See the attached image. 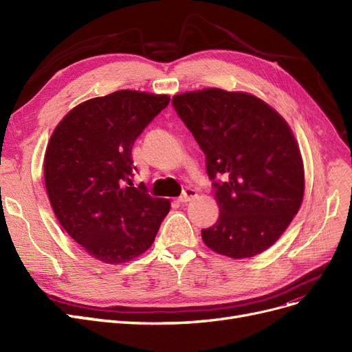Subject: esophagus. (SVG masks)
Segmentation results:
<instances>
[{"label":"esophagus","instance_id":"1","mask_svg":"<svg viewBox=\"0 0 352 352\" xmlns=\"http://www.w3.org/2000/svg\"><path fill=\"white\" fill-rule=\"evenodd\" d=\"M195 197H197V191L194 188L188 187V188L184 190V192L178 197V202H188V201H191Z\"/></svg>","mask_w":352,"mask_h":352}]
</instances>
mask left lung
<instances>
[{"instance_id": "obj_1", "label": "left lung", "mask_w": 352, "mask_h": 352, "mask_svg": "<svg viewBox=\"0 0 352 352\" xmlns=\"http://www.w3.org/2000/svg\"><path fill=\"white\" fill-rule=\"evenodd\" d=\"M178 117L206 154L219 206L201 235L230 258L270 248L298 212L304 197L300 148L285 120L247 92L206 88L173 98Z\"/></svg>"}]
</instances>
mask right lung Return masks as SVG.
Wrapping results in <instances>:
<instances>
[{
  "label": "right lung",
  "instance_id": "obj_1",
  "mask_svg": "<svg viewBox=\"0 0 352 352\" xmlns=\"http://www.w3.org/2000/svg\"><path fill=\"white\" fill-rule=\"evenodd\" d=\"M168 102V96L116 91L72 108L50 138L44 178L51 207L74 241L102 263L145 252L170 212L168 199L131 184L133 145Z\"/></svg>",
  "mask_w": 352,
  "mask_h": 352
}]
</instances>
